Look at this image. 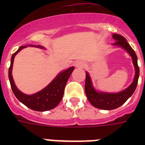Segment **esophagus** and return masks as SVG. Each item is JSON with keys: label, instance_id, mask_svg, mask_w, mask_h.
Segmentation results:
<instances>
[{"label": "esophagus", "instance_id": "obj_1", "mask_svg": "<svg viewBox=\"0 0 145 145\" xmlns=\"http://www.w3.org/2000/svg\"><path fill=\"white\" fill-rule=\"evenodd\" d=\"M86 66V64L83 61H77L76 63V67L77 68H84Z\"/></svg>", "mask_w": 145, "mask_h": 145}]
</instances>
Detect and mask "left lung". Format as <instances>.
<instances>
[{
	"mask_svg": "<svg viewBox=\"0 0 145 145\" xmlns=\"http://www.w3.org/2000/svg\"><path fill=\"white\" fill-rule=\"evenodd\" d=\"M113 38L116 40L114 45L120 46L129 53L133 60V64L135 68V75L133 84L125 90L119 93H98L94 89L92 85L90 77L88 73H86V81H85V93L86 97L94 107L103 110H113L119 108L123 104L127 101V99L133 95L136 89L138 84V80L139 77V68L138 65L137 56L135 51L127 43L126 39L121 35L114 34L113 35Z\"/></svg>",
	"mask_w": 145,
	"mask_h": 145,
	"instance_id": "8db88e82",
	"label": "left lung"
}]
</instances>
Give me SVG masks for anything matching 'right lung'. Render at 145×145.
I'll return each mask as SVG.
<instances>
[{
  "instance_id": "add662e5",
  "label": "right lung",
  "mask_w": 145,
  "mask_h": 145,
  "mask_svg": "<svg viewBox=\"0 0 145 145\" xmlns=\"http://www.w3.org/2000/svg\"><path fill=\"white\" fill-rule=\"evenodd\" d=\"M25 47L26 46H22L19 47V50L12 54V58H11V64L9 68V80H10L11 88L15 96L16 97L18 100L21 101L22 103L34 110L46 111V110L56 108L63 97L66 83L68 81V78L70 77L71 74L72 73L74 68L71 67L66 71H64L60 73L46 88H44L41 91L33 95H25L21 93L16 88L12 77V68L15 56L20 50ZM37 47L43 48L42 46H37Z\"/></svg>"
}]
</instances>
